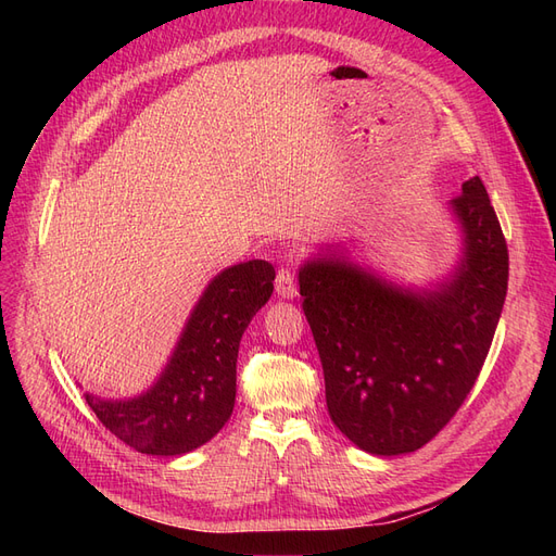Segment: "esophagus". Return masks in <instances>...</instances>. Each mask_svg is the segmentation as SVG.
<instances>
[{
    "label": "esophagus",
    "instance_id": "esophagus-1",
    "mask_svg": "<svg viewBox=\"0 0 556 556\" xmlns=\"http://www.w3.org/2000/svg\"><path fill=\"white\" fill-rule=\"evenodd\" d=\"M276 292H278V296H282V299H294V296L299 294L294 268H288V266L278 268V276H276Z\"/></svg>",
    "mask_w": 556,
    "mask_h": 556
}]
</instances>
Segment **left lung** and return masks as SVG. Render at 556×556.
Listing matches in <instances>:
<instances>
[{
    "label": "left lung",
    "mask_w": 556,
    "mask_h": 556,
    "mask_svg": "<svg viewBox=\"0 0 556 556\" xmlns=\"http://www.w3.org/2000/svg\"><path fill=\"white\" fill-rule=\"evenodd\" d=\"M462 190L452 211L466 252L441 290L403 292L341 260L311 262L299 274L329 415L371 454L427 445L457 415L492 348L508 245L482 180Z\"/></svg>",
    "instance_id": "1"
}]
</instances>
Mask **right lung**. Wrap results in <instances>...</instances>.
Returning a JSON list of instances; mask_svg holds the SVG:
<instances>
[{
	"label": "right lung",
	"instance_id": "right-lung-1",
	"mask_svg": "<svg viewBox=\"0 0 556 556\" xmlns=\"http://www.w3.org/2000/svg\"><path fill=\"white\" fill-rule=\"evenodd\" d=\"M274 278V264L264 260L215 276L153 390L129 401L86 394L99 422L129 447L157 457L208 443L233 410L241 336L271 296Z\"/></svg>",
	"mask_w": 556,
	"mask_h": 556
}]
</instances>
